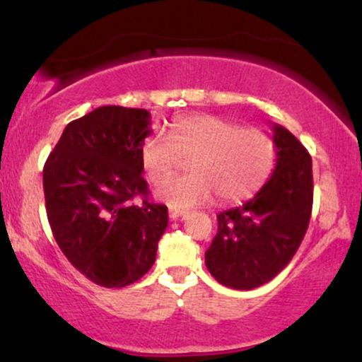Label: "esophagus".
I'll return each mask as SVG.
<instances>
[{
	"label": "esophagus",
	"mask_w": 362,
	"mask_h": 362,
	"mask_svg": "<svg viewBox=\"0 0 362 362\" xmlns=\"http://www.w3.org/2000/svg\"><path fill=\"white\" fill-rule=\"evenodd\" d=\"M168 216H170V219H178V218H185L187 213H185V211L173 209V207H170V209H168Z\"/></svg>",
	"instance_id": "34e87169"
}]
</instances>
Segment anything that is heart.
<instances>
[{"label":"heart","instance_id":"b5f03b06","mask_svg":"<svg viewBox=\"0 0 362 362\" xmlns=\"http://www.w3.org/2000/svg\"><path fill=\"white\" fill-rule=\"evenodd\" d=\"M189 160L191 175L168 178ZM276 163V144L267 132L242 127L218 115H187L151 134L139 146V165L151 184L165 182L158 199L173 207L206 204L214 194L231 204L253 195Z\"/></svg>","mask_w":362,"mask_h":362}]
</instances>
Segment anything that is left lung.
<instances>
[{
    "label": "left lung",
    "mask_w": 362,
    "mask_h": 362,
    "mask_svg": "<svg viewBox=\"0 0 362 362\" xmlns=\"http://www.w3.org/2000/svg\"><path fill=\"white\" fill-rule=\"evenodd\" d=\"M276 168L243 206L218 214V233L206 267L231 289L250 291L272 281L303 242L313 206V173L306 148L274 124Z\"/></svg>",
    "instance_id": "8db88e82"
}]
</instances>
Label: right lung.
Masks as SVG:
<instances>
[{"mask_svg": "<svg viewBox=\"0 0 362 362\" xmlns=\"http://www.w3.org/2000/svg\"><path fill=\"white\" fill-rule=\"evenodd\" d=\"M149 124L144 109L98 107L66 126L44 165L54 238L73 267L103 288L141 279L168 226L167 206L148 201L141 175Z\"/></svg>", "mask_w": 362, "mask_h": 362, "instance_id": "obj_1", "label": "right lung"}]
</instances>
